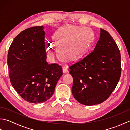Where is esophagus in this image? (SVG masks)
Segmentation results:
<instances>
[{
	"mask_svg": "<svg viewBox=\"0 0 130 130\" xmlns=\"http://www.w3.org/2000/svg\"><path fill=\"white\" fill-rule=\"evenodd\" d=\"M62 71H63V73H68V68H63Z\"/></svg>",
	"mask_w": 130,
	"mask_h": 130,
	"instance_id": "obj_1",
	"label": "esophagus"
}]
</instances>
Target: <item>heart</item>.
Wrapping results in <instances>:
<instances>
[{
  "mask_svg": "<svg viewBox=\"0 0 130 130\" xmlns=\"http://www.w3.org/2000/svg\"><path fill=\"white\" fill-rule=\"evenodd\" d=\"M93 38V32L87 27L67 26L55 33L53 40L61 59L65 61H73L87 51ZM55 52V46L49 45V56H53Z\"/></svg>",
  "mask_w": 130,
  "mask_h": 130,
  "instance_id": "obj_1",
  "label": "heart"
}]
</instances>
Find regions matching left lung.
<instances>
[{"mask_svg": "<svg viewBox=\"0 0 130 130\" xmlns=\"http://www.w3.org/2000/svg\"><path fill=\"white\" fill-rule=\"evenodd\" d=\"M69 69L76 100L86 106L100 104L111 95L120 80V50L111 35L101 28L94 50Z\"/></svg>", "mask_w": 130, "mask_h": 130, "instance_id": "1", "label": "left lung"}]
</instances>
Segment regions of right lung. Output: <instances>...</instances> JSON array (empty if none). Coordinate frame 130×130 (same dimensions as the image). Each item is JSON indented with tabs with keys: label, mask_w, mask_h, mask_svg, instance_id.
<instances>
[{
	"label": "right lung",
	"mask_w": 130,
	"mask_h": 130,
	"mask_svg": "<svg viewBox=\"0 0 130 130\" xmlns=\"http://www.w3.org/2000/svg\"><path fill=\"white\" fill-rule=\"evenodd\" d=\"M43 26L21 32L8 50L7 63L12 86L24 100L32 103L47 101L62 75L61 66L46 61Z\"/></svg>",
	"instance_id": "1"
}]
</instances>
